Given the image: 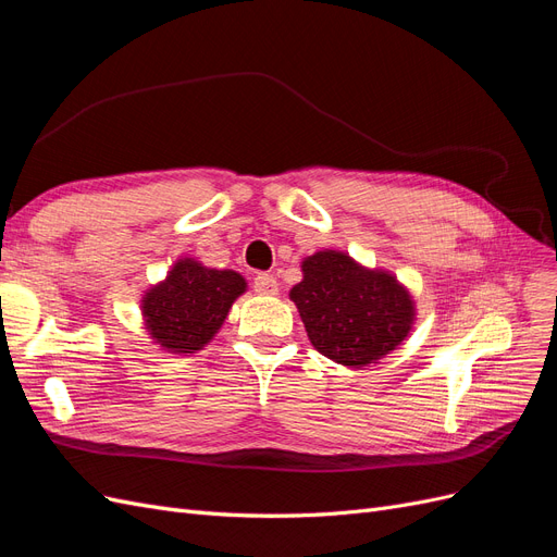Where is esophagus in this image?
<instances>
[{
	"label": "esophagus",
	"mask_w": 557,
	"mask_h": 557,
	"mask_svg": "<svg viewBox=\"0 0 557 557\" xmlns=\"http://www.w3.org/2000/svg\"><path fill=\"white\" fill-rule=\"evenodd\" d=\"M253 290L258 295H267V297H274L278 295V281L272 274H258L253 278Z\"/></svg>",
	"instance_id": "obj_1"
}]
</instances>
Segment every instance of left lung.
<instances>
[{
  "instance_id": "1",
  "label": "left lung",
  "mask_w": 557,
  "mask_h": 557,
  "mask_svg": "<svg viewBox=\"0 0 557 557\" xmlns=\"http://www.w3.org/2000/svg\"><path fill=\"white\" fill-rule=\"evenodd\" d=\"M290 290L313 348L343 367H367L408 336L414 306L387 272H371L350 256L320 251L301 262Z\"/></svg>"
}]
</instances>
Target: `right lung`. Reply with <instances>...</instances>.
Here are the masks:
<instances>
[{"mask_svg":"<svg viewBox=\"0 0 557 557\" xmlns=\"http://www.w3.org/2000/svg\"><path fill=\"white\" fill-rule=\"evenodd\" d=\"M246 281L230 270H207L196 260H180L168 278L143 297L147 330L161 348L196 352L212 341Z\"/></svg>","mask_w":557,"mask_h":557,"instance_id":"add662e5","label":"right lung"}]
</instances>
